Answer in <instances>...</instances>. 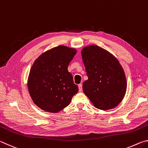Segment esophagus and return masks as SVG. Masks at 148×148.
I'll return each instance as SVG.
<instances>
[{"instance_id": "obj_1", "label": "esophagus", "mask_w": 148, "mask_h": 148, "mask_svg": "<svg viewBox=\"0 0 148 148\" xmlns=\"http://www.w3.org/2000/svg\"><path fill=\"white\" fill-rule=\"evenodd\" d=\"M78 87H79V91H82V84H79L78 85Z\"/></svg>"}]
</instances>
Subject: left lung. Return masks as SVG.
Returning a JSON list of instances; mask_svg holds the SVG:
<instances>
[{
	"label": "left lung",
	"mask_w": 148,
	"mask_h": 148,
	"mask_svg": "<svg viewBox=\"0 0 148 148\" xmlns=\"http://www.w3.org/2000/svg\"><path fill=\"white\" fill-rule=\"evenodd\" d=\"M82 57L86 67L83 90L95 107L110 110L123 99L127 81L121 64L113 55L96 45L84 47Z\"/></svg>",
	"instance_id": "8db88e82"
}]
</instances>
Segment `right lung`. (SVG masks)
Instances as JSON below:
<instances>
[{"label": "right lung", "mask_w": 148, "mask_h": 148, "mask_svg": "<svg viewBox=\"0 0 148 148\" xmlns=\"http://www.w3.org/2000/svg\"><path fill=\"white\" fill-rule=\"evenodd\" d=\"M76 50L59 46L42 53L30 71L28 88L32 101L44 111L57 113L66 107L78 91L68 71Z\"/></svg>", "instance_id": "obj_1"}]
</instances>
